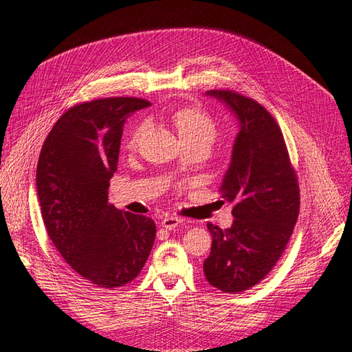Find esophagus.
<instances>
[{"instance_id": "1", "label": "esophagus", "mask_w": 352, "mask_h": 352, "mask_svg": "<svg viewBox=\"0 0 352 352\" xmlns=\"http://www.w3.org/2000/svg\"><path fill=\"white\" fill-rule=\"evenodd\" d=\"M184 220L182 219H179V217H175V216H166L163 220H162V228H164V229H168V230H172V229H175L177 225H180V223H182Z\"/></svg>"}]
</instances>
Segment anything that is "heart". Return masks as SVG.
I'll return each instance as SVG.
<instances>
[{
    "instance_id": "b5f03b06",
    "label": "heart",
    "mask_w": 352,
    "mask_h": 352,
    "mask_svg": "<svg viewBox=\"0 0 352 352\" xmlns=\"http://www.w3.org/2000/svg\"><path fill=\"white\" fill-rule=\"evenodd\" d=\"M172 120L182 140H185V138H201V140L212 142L217 135L216 122L212 120V117L206 110L199 107L179 109L172 114ZM144 131L145 123H141L131 133L129 140H127V146L135 148L140 142Z\"/></svg>"
}]
</instances>
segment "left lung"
<instances>
[{
    "label": "left lung",
    "instance_id": "left-lung-1",
    "mask_svg": "<svg viewBox=\"0 0 352 352\" xmlns=\"http://www.w3.org/2000/svg\"><path fill=\"white\" fill-rule=\"evenodd\" d=\"M239 120L232 162L220 186L233 202L229 229L208 223L212 236L204 274L211 286L236 294L264 279L289 241L300 212V186L279 124L252 98L214 89Z\"/></svg>",
    "mask_w": 352,
    "mask_h": 352
}]
</instances>
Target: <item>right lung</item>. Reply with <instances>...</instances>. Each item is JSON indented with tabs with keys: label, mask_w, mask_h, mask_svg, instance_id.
Segmentation results:
<instances>
[{
	"label": "right lung",
	"mask_w": 352,
	"mask_h": 352,
	"mask_svg": "<svg viewBox=\"0 0 352 352\" xmlns=\"http://www.w3.org/2000/svg\"><path fill=\"white\" fill-rule=\"evenodd\" d=\"M150 104L114 97L74 105L39 154L36 190L48 236L74 272L100 287L132 282L154 245L153 219L109 204L124 122Z\"/></svg>",
	"instance_id": "add662e5"
}]
</instances>
